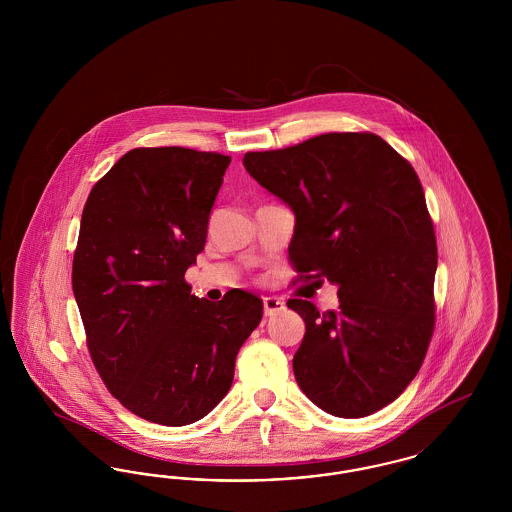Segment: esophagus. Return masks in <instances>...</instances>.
I'll return each instance as SVG.
<instances>
[{"label":"esophagus","mask_w":512,"mask_h":512,"mask_svg":"<svg viewBox=\"0 0 512 512\" xmlns=\"http://www.w3.org/2000/svg\"><path fill=\"white\" fill-rule=\"evenodd\" d=\"M263 305H265V317H274V315L286 311V303L278 297H265Z\"/></svg>","instance_id":"1"}]
</instances>
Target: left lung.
I'll return each mask as SVG.
<instances>
[{"instance_id":"1","label":"left lung","mask_w":512,"mask_h":512,"mask_svg":"<svg viewBox=\"0 0 512 512\" xmlns=\"http://www.w3.org/2000/svg\"><path fill=\"white\" fill-rule=\"evenodd\" d=\"M244 167L292 209L301 278L338 286V311L288 301L305 320L299 388L341 418L380 411L413 382L434 332L438 247L416 172L370 132L251 151Z\"/></svg>"}]
</instances>
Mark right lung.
<instances>
[{
  "instance_id": "right-lung-1",
  "label": "right lung",
  "mask_w": 512,
  "mask_h": 512,
  "mask_svg": "<svg viewBox=\"0 0 512 512\" xmlns=\"http://www.w3.org/2000/svg\"><path fill=\"white\" fill-rule=\"evenodd\" d=\"M228 155L140 147L92 188L74 251L73 292L88 349L122 405L163 426L211 413L263 301L230 290L192 295L184 274L207 240Z\"/></svg>"
}]
</instances>
